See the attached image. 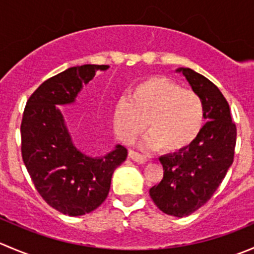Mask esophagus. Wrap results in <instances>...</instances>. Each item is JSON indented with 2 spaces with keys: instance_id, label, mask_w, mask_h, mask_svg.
<instances>
[{
  "instance_id": "esophagus-1",
  "label": "esophagus",
  "mask_w": 254,
  "mask_h": 254,
  "mask_svg": "<svg viewBox=\"0 0 254 254\" xmlns=\"http://www.w3.org/2000/svg\"><path fill=\"white\" fill-rule=\"evenodd\" d=\"M129 157L131 158L132 161H135V162H137V163L146 162L145 156L141 155V153L136 152V151H134V150H129Z\"/></svg>"
}]
</instances>
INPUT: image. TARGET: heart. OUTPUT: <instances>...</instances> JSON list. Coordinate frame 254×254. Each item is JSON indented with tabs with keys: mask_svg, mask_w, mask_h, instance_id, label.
<instances>
[{
	"mask_svg": "<svg viewBox=\"0 0 254 254\" xmlns=\"http://www.w3.org/2000/svg\"><path fill=\"white\" fill-rule=\"evenodd\" d=\"M113 127L118 136L131 141L147 127V146L166 152H181L191 146L205 123L203 99L162 76L143 78L127 89V98L113 108Z\"/></svg>",
	"mask_w": 254,
	"mask_h": 254,
	"instance_id": "1",
	"label": "heart"
}]
</instances>
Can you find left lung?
Wrapping results in <instances>:
<instances>
[{
  "instance_id": "8db88e82",
  "label": "left lung",
  "mask_w": 254,
  "mask_h": 254,
  "mask_svg": "<svg viewBox=\"0 0 254 254\" xmlns=\"http://www.w3.org/2000/svg\"><path fill=\"white\" fill-rule=\"evenodd\" d=\"M205 107L206 124L191 146L160 157L163 178L150 189L156 206L167 215L183 217L211 199L234 162L237 129L229 103L210 79L190 68H178Z\"/></svg>"
}]
</instances>
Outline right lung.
Masks as SVG:
<instances>
[{
  "instance_id": "add662e5",
  "label": "right lung",
  "mask_w": 254,
  "mask_h": 254,
  "mask_svg": "<svg viewBox=\"0 0 254 254\" xmlns=\"http://www.w3.org/2000/svg\"><path fill=\"white\" fill-rule=\"evenodd\" d=\"M108 67L82 65L53 76L33 92L23 112L20 150L25 168L40 196L68 216L88 214L106 200L113 172L127 156L122 145L102 158L79 152L58 107L72 103L82 84Z\"/></svg>"
}]
</instances>
